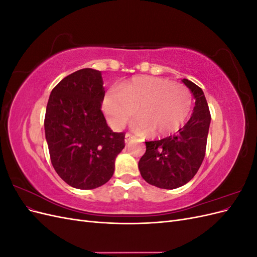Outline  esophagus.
I'll use <instances>...</instances> for the list:
<instances>
[{
    "label": "esophagus",
    "instance_id": "esophagus-1",
    "mask_svg": "<svg viewBox=\"0 0 257 257\" xmlns=\"http://www.w3.org/2000/svg\"><path fill=\"white\" fill-rule=\"evenodd\" d=\"M133 138H134L133 135L130 134V133H126V134H125V138H124V141H125V144H127V143H130Z\"/></svg>",
    "mask_w": 257,
    "mask_h": 257
}]
</instances>
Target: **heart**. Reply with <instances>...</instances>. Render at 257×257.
<instances>
[{
	"label": "heart",
	"mask_w": 257,
	"mask_h": 257,
	"mask_svg": "<svg viewBox=\"0 0 257 257\" xmlns=\"http://www.w3.org/2000/svg\"><path fill=\"white\" fill-rule=\"evenodd\" d=\"M104 111L115 128L123 126L134 114L132 126L139 134L167 136L175 133L188 120L192 109L189 89L172 80L151 76H138L122 83L119 91L109 90L104 97Z\"/></svg>",
	"instance_id": "heart-1"
}]
</instances>
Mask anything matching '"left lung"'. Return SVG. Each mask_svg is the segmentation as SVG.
Wrapping results in <instances>:
<instances>
[{"label": "left lung", "mask_w": 257, "mask_h": 257, "mask_svg": "<svg viewBox=\"0 0 257 257\" xmlns=\"http://www.w3.org/2000/svg\"><path fill=\"white\" fill-rule=\"evenodd\" d=\"M182 82L195 98L192 116L177 135L146 142V153L138 162L142 177L160 189L174 190L188 183L198 172L206 153L211 121L206 97L194 82L188 79Z\"/></svg>", "instance_id": "left-lung-1"}]
</instances>
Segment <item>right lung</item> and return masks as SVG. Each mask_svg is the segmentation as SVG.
<instances>
[{"instance_id":"right-lung-1","label":"right lung","mask_w":257,"mask_h":257,"mask_svg":"<svg viewBox=\"0 0 257 257\" xmlns=\"http://www.w3.org/2000/svg\"><path fill=\"white\" fill-rule=\"evenodd\" d=\"M102 73L82 68L62 79L50 93L45 135L52 166L75 189L92 190L110 180L114 161L125 145L100 110Z\"/></svg>"}]
</instances>
